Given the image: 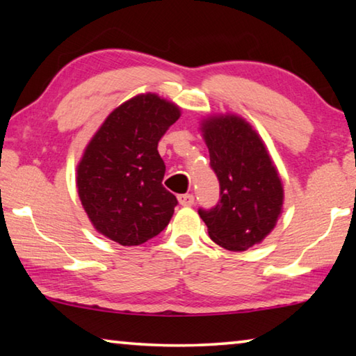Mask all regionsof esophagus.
I'll return each instance as SVG.
<instances>
[{
    "instance_id": "obj_1",
    "label": "esophagus",
    "mask_w": 356,
    "mask_h": 356,
    "mask_svg": "<svg viewBox=\"0 0 356 356\" xmlns=\"http://www.w3.org/2000/svg\"><path fill=\"white\" fill-rule=\"evenodd\" d=\"M177 200H179L180 206H184V207H190V206H193V204H195V196L188 195V193H186V195H179Z\"/></svg>"
}]
</instances>
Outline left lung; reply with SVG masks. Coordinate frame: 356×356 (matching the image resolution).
Instances as JSON below:
<instances>
[{
  "label": "left lung",
  "instance_id": "obj_1",
  "mask_svg": "<svg viewBox=\"0 0 356 356\" xmlns=\"http://www.w3.org/2000/svg\"><path fill=\"white\" fill-rule=\"evenodd\" d=\"M210 168L220 182V201L197 213L216 245L245 251L268 236L278 221L284 191L261 136L245 119L222 114L202 120Z\"/></svg>",
  "mask_w": 356,
  "mask_h": 356
}]
</instances>
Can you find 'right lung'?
Here are the masks:
<instances>
[{"label": "right lung", "mask_w": 356, "mask_h": 356, "mask_svg": "<svg viewBox=\"0 0 356 356\" xmlns=\"http://www.w3.org/2000/svg\"><path fill=\"white\" fill-rule=\"evenodd\" d=\"M180 118L172 102L140 94L105 119L76 168V188L89 220L105 237L135 246L163 231L177 200L161 180L159 141Z\"/></svg>", "instance_id": "1"}]
</instances>
